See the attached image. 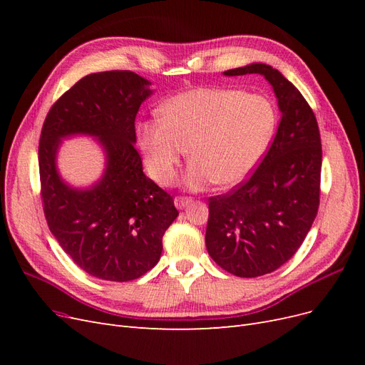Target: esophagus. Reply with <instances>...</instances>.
<instances>
[{"mask_svg":"<svg viewBox=\"0 0 365 365\" xmlns=\"http://www.w3.org/2000/svg\"><path fill=\"white\" fill-rule=\"evenodd\" d=\"M190 202H192L190 197H181V196H176V197H175V201H173L175 207L178 208V210H182V208H185V207L189 205Z\"/></svg>","mask_w":365,"mask_h":365,"instance_id":"1","label":"esophagus"}]
</instances>
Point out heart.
Wrapping results in <instances>:
<instances>
[{
  "label": "heart",
  "mask_w": 365,
  "mask_h": 365,
  "mask_svg": "<svg viewBox=\"0 0 365 365\" xmlns=\"http://www.w3.org/2000/svg\"><path fill=\"white\" fill-rule=\"evenodd\" d=\"M160 113L161 121L138 128L148 170L158 184H170L189 148L192 161L182 184L190 190L213 182L235 187L247 180L267 152L275 126L267 97L225 88L178 93Z\"/></svg>",
  "instance_id": "b5f03b06"
}]
</instances>
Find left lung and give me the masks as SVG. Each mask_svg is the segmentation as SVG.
Here are the masks:
<instances>
[{"label":"left lung","mask_w":365,"mask_h":365,"mask_svg":"<svg viewBox=\"0 0 365 365\" xmlns=\"http://www.w3.org/2000/svg\"><path fill=\"white\" fill-rule=\"evenodd\" d=\"M260 74L272 86L282 113L272 145L250 180L210 197L207 251L237 277L280 268L300 248L319 204L322 138L302 93L267 63H250L224 76Z\"/></svg>","instance_id":"obj_1"}]
</instances>
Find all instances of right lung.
I'll use <instances>...</instances> for the list:
<instances>
[{
	"label": "right lung",
	"instance_id": "1",
	"mask_svg": "<svg viewBox=\"0 0 365 365\" xmlns=\"http://www.w3.org/2000/svg\"><path fill=\"white\" fill-rule=\"evenodd\" d=\"M132 71L85 76L51 106L39 140V175L48 228L93 277L129 282L160 260L164 231L178 217L169 193L143 172L135 117L153 91ZM91 136L106 153L101 179L74 187L57 169L61 141Z\"/></svg>",
	"mask_w": 365,
	"mask_h": 365
}]
</instances>
